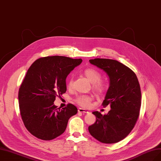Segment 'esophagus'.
I'll list each match as a JSON object with an SVG mask.
<instances>
[{"label": "esophagus", "mask_w": 161, "mask_h": 161, "mask_svg": "<svg viewBox=\"0 0 161 161\" xmlns=\"http://www.w3.org/2000/svg\"><path fill=\"white\" fill-rule=\"evenodd\" d=\"M78 112H79V113H82L83 114L88 113V112L86 110H85V109H82V108H79L78 110Z\"/></svg>", "instance_id": "esophagus-1"}]
</instances>
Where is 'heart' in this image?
Instances as JSON below:
<instances>
[{"label":"heart","instance_id":"1","mask_svg":"<svg viewBox=\"0 0 161 161\" xmlns=\"http://www.w3.org/2000/svg\"><path fill=\"white\" fill-rule=\"evenodd\" d=\"M84 75L86 76L88 80L92 83L93 89L96 92L99 94H103L106 91V85L104 82L100 80L101 75L100 74L93 69H86L85 70ZM72 85V79H70L69 80V86H70ZM92 98L88 95H80L78 96L75 99V102L79 105L82 107H88L91 105Z\"/></svg>","mask_w":161,"mask_h":161}]
</instances>
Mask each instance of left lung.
Segmentation results:
<instances>
[{"label":"left lung","mask_w":161,"mask_h":161,"mask_svg":"<svg viewBox=\"0 0 161 161\" xmlns=\"http://www.w3.org/2000/svg\"><path fill=\"white\" fill-rule=\"evenodd\" d=\"M89 61L109 77L110 85L102 105H110L111 108L104 115L92 112L96 121L88 127L89 133L102 143H118L130 134L139 118L141 93L137 77L116 60L96 58Z\"/></svg>","instance_id":"1"}]
</instances>
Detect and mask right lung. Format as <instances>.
<instances>
[{
	"mask_svg": "<svg viewBox=\"0 0 161 161\" xmlns=\"http://www.w3.org/2000/svg\"><path fill=\"white\" fill-rule=\"evenodd\" d=\"M82 61L64 56L46 57L28 69L18 101L24 124L34 136L45 141L57 137L65 131L69 119L76 114L75 106L69 104L60 110L53 102L56 96L65 93L67 76Z\"/></svg>",
	"mask_w": 161,
	"mask_h": 161,
	"instance_id": "right-lung-1",
	"label": "right lung"
}]
</instances>
